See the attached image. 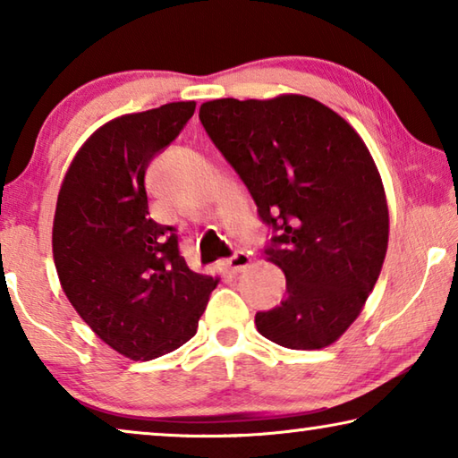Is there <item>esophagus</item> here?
<instances>
[{
  "label": "esophagus",
  "mask_w": 458,
  "mask_h": 458,
  "mask_svg": "<svg viewBox=\"0 0 458 458\" xmlns=\"http://www.w3.org/2000/svg\"><path fill=\"white\" fill-rule=\"evenodd\" d=\"M224 265H226V270H230L232 275L244 273V270L250 267V257H248V252L238 250L234 257H230L226 262H224Z\"/></svg>",
  "instance_id": "34e87169"
}]
</instances>
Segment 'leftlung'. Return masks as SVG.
Here are the masks:
<instances>
[{
    "mask_svg": "<svg viewBox=\"0 0 458 458\" xmlns=\"http://www.w3.org/2000/svg\"><path fill=\"white\" fill-rule=\"evenodd\" d=\"M214 145L278 230L267 260L286 297L257 313L262 337L323 350L358 319L382 273L390 216L382 177L350 123L305 95L216 98L199 106Z\"/></svg>",
    "mask_w": 458,
    "mask_h": 458,
    "instance_id": "obj_1",
    "label": "left lung"
}]
</instances>
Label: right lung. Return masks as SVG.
<instances>
[{"label": "right lung", "instance_id": "right-lung-1", "mask_svg": "<svg viewBox=\"0 0 458 458\" xmlns=\"http://www.w3.org/2000/svg\"><path fill=\"white\" fill-rule=\"evenodd\" d=\"M193 100L105 123L76 151L60 185L52 254L82 321L129 360L182 347L218 284L185 265L172 226L149 218L145 172L180 135Z\"/></svg>", "mask_w": 458, "mask_h": 458}]
</instances>
